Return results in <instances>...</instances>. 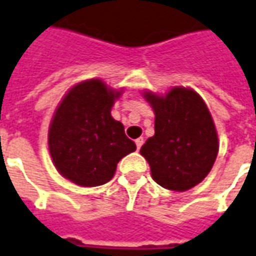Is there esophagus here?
<instances>
[{
  "instance_id": "obj_1",
  "label": "esophagus",
  "mask_w": 256,
  "mask_h": 256,
  "mask_svg": "<svg viewBox=\"0 0 256 256\" xmlns=\"http://www.w3.org/2000/svg\"><path fill=\"white\" fill-rule=\"evenodd\" d=\"M142 142H144V138H142V137H140V138H137V140H136V146H137V150H140V148H142Z\"/></svg>"
}]
</instances>
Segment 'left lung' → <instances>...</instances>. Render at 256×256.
Listing matches in <instances>:
<instances>
[{
    "label": "left lung",
    "instance_id": "1",
    "mask_svg": "<svg viewBox=\"0 0 256 256\" xmlns=\"http://www.w3.org/2000/svg\"><path fill=\"white\" fill-rule=\"evenodd\" d=\"M156 114V134L142 144L152 179L184 192L200 184L214 164L218 138L208 106L190 88L175 86L165 96L144 92Z\"/></svg>",
    "mask_w": 256,
    "mask_h": 256
}]
</instances>
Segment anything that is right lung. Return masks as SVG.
<instances>
[{
    "label": "right lung",
    "mask_w": 256,
    "mask_h": 256,
    "mask_svg": "<svg viewBox=\"0 0 256 256\" xmlns=\"http://www.w3.org/2000/svg\"><path fill=\"white\" fill-rule=\"evenodd\" d=\"M120 91L100 80L74 85L48 128V151L57 171L80 186H99L114 178L118 162L136 151L110 109Z\"/></svg>",
    "instance_id": "1"
}]
</instances>
